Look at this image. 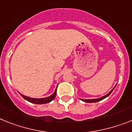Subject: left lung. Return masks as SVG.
<instances>
[{
    "instance_id": "obj_1",
    "label": "left lung",
    "mask_w": 132,
    "mask_h": 132,
    "mask_svg": "<svg viewBox=\"0 0 132 132\" xmlns=\"http://www.w3.org/2000/svg\"><path fill=\"white\" fill-rule=\"evenodd\" d=\"M115 87H114L113 88L112 90H111L110 92H109V93L107 94L106 95H105V96H103V97H101V98H94V99H81L82 101L84 102H86V103H96V102H98V101H100L103 100V99H104V98H105L106 97H107L108 96H109V95H110L111 93H112V91L113 90V89L115 88Z\"/></svg>"
}]
</instances>
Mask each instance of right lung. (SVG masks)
Returning a JSON list of instances; mask_svg holds the SVG:
<instances>
[{"label":"right lung","instance_id":"right-lung-1","mask_svg":"<svg viewBox=\"0 0 132 132\" xmlns=\"http://www.w3.org/2000/svg\"><path fill=\"white\" fill-rule=\"evenodd\" d=\"M56 91H57V88H56L55 90V92L52 95H50V97H45V98H31V97H27V96H25V95H22V94L20 93V95H21V97L23 98H24L25 100H27V101L30 102V103H35V104H45L47 103H50L55 98L56 95Z\"/></svg>","mask_w":132,"mask_h":132}]
</instances>
